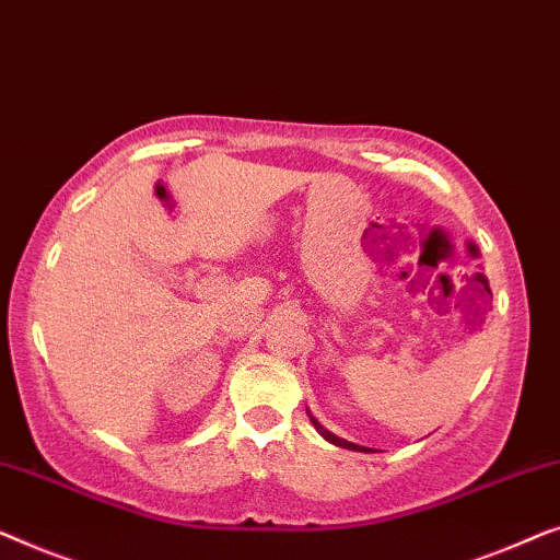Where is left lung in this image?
Segmentation results:
<instances>
[{"instance_id":"left-lung-1","label":"left lung","mask_w":560,"mask_h":560,"mask_svg":"<svg viewBox=\"0 0 560 560\" xmlns=\"http://www.w3.org/2000/svg\"><path fill=\"white\" fill-rule=\"evenodd\" d=\"M310 419H312V423H314V429L319 431L322 436H325L329 444H335V446H342V448H352V452H373V448H368V446H358V444H352V441H345V439H340V436H335L332 431H327L325 427H322V423L314 419V416L310 413Z\"/></svg>"}]
</instances>
